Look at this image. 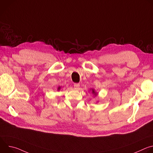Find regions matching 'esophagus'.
Segmentation results:
<instances>
[{"mask_svg":"<svg viewBox=\"0 0 153 153\" xmlns=\"http://www.w3.org/2000/svg\"><path fill=\"white\" fill-rule=\"evenodd\" d=\"M74 88L76 89H78L79 88L80 85H79V83H74Z\"/></svg>","mask_w":153,"mask_h":153,"instance_id":"34e87169","label":"esophagus"}]
</instances>
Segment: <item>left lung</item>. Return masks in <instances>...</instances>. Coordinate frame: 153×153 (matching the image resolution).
<instances>
[{"mask_svg":"<svg viewBox=\"0 0 153 153\" xmlns=\"http://www.w3.org/2000/svg\"><path fill=\"white\" fill-rule=\"evenodd\" d=\"M90 90L91 91V92H92L93 94H94V96H96L97 95V94H98V93L95 91V90H94V89L92 88V89H90Z\"/></svg>","mask_w":153,"mask_h":153,"instance_id":"left-lung-1","label":"left lung"}]
</instances>
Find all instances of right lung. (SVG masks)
<instances>
[{"label":"right lung","instance_id":"1","mask_svg":"<svg viewBox=\"0 0 153 153\" xmlns=\"http://www.w3.org/2000/svg\"><path fill=\"white\" fill-rule=\"evenodd\" d=\"M61 89V86H58V88H57V91H60V90Z\"/></svg>","mask_w":153,"mask_h":153}]
</instances>
